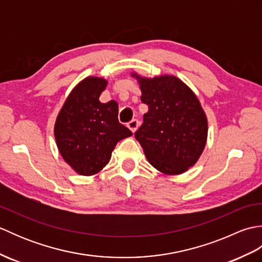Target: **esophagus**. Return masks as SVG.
Segmentation results:
<instances>
[{
    "label": "esophagus",
    "mask_w": 262,
    "mask_h": 262,
    "mask_svg": "<svg viewBox=\"0 0 262 262\" xmlns=\"http://www.w3.org/2000/svg\"><path fill=\"white\" fill-rule=\"evenodd\" d=\"M127 126H128V128H129V129H130L133 133H135L136 129L138 128V126H140V121H138L137 119H133V120H130L129 122H128Z\"/></svg>",
    "instance_id": "esophagus-1"
}]
</instances>
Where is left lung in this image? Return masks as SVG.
<instances>
[{
    "label": "left lung",
    "mask_w": 262,
    "mask_h": 262,
    "mask_svg": "<svg viewBox=\"0 0 262 262\" xmlns=\"http://www.w3.org/2000/svg\"><path fill=\"white\" fill-rule=\"evenodd\" d=\"M148 105L135 133L148 162L165 174H180L197 162L207 140V118L199 100L176 76L145 79L136 74Z\"/></svg>",
    "instance_id": "left-lung-1"
}]
</instances>
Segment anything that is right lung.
Here are the masks:
<instances>
[{
  "label": "right lung",
  "mask_w": 262,
  "mask_h": 262,
  "mask_svg": "<svg viewBox=\"0 0 262 262\" xmlns=\"http://www.w3.org/2000/svg\"><path fill=\"white\" fill-rule=\"evenodd\" d=\"M107 81L86 77L77 84L55 122L63 159L82 176L96 174L109 162L116 144L133 133L118 120V103L99 101Z\"/></svg>",
  "instance_id": "right-lung-1"
}]
</instances>
